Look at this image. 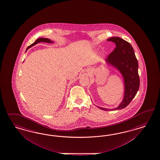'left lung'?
Returning <instances> with one entry per match:
<instances>
[{"label": "left lung", "mask_w": 160, "mask_h": 160, "mask_svg": "<svg viewBox=\"0 0 160 160\" xmlns=\"http://www.w3.org/2000/svg\"><path fill=\"white\" fill-rule=\"evenodd\" d=\"M116 44V48L106 59L107 63L111 64L121 73L124 82V96L120 104L114 109L102 107L99 108L104 111L117 110L124 108L136 96L140 87V78L138 72V64L134 49L128 42L118 37L108 39Z\"/></svg>", "instance_id": "obj_1"}]
</instances>
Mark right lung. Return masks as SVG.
Masks as SVG:
<instances>
[{"label":"right lung","instance_id":"right-lung-1","mask_svg":"<svg viewBox=\"0 0 160 160\" xmlns=\"http://www.w3.org/2000/svg\"><path fill=\"white\" fill-rule=\"evenodd\" d=\"M40 42H45V43H53V42L51 41L50 39L41 38H39V39H37V40L34 42L31 45H30L29 46H28V48H26V51H27V50H28V49H29V48H32L33 46H34L35 44H38V43H40Z\"/></svg>","mask_w":160,"mask_h":160}]
</instances>
